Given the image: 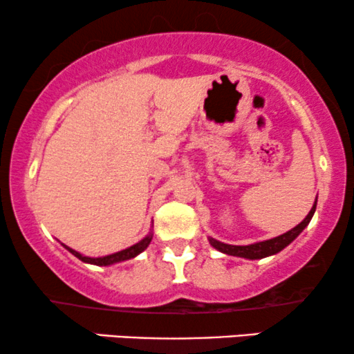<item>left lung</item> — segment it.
Returning <instances> with one entry per match:
<instances>
[{
    "instance_id": "1",
    "label": "left lung",
    "mask_w": 354,
    "mask_h": 354,
    "mask_svg": "<svg viewBox=\"0 0 354 354\" xmlns=\"http://www.w3.org/2000/svg\"><path fill=\"white\" fill-rule=\"evenodd\" d=\"M316 201H318V198L315 200V205H313L310 213L306 214V218H304L299 225H296L293 230L286 231V233L279 234V236H276V238L266 239V241H258V243H253V245H246V246L226 245V243L218 241V239H214L211 236H208V241H209V245L214 248V250L219 251V253L236 256V258H245V259L268 258V256H273L276 253H279V251L284 250V248L290 245V243H293L295 239L299 236V233H301V231L306 228L308 225H310L313 214H315V211H316Z\"/></svg>"
}]
</instances>
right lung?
<instances>
[{"mask_svg":"<svg viewBox=\"0 0 354 354\" xmlns=\"http://www.w3.org/2000/svg\"><path fill=\"white\" fill-rule=\"evenodd\" d=\"M151 239H153V231H149V234H146V236L141 239V241H138L136 245L126 248V250L116 251V253H113V254L98 256V258H95V256H84V254H81L80 251L73 250V248H70V246H66V245H63V246L66 248L71 254H75L76 258L81 259L83 263H88V265H96V266H109V265H116V263H121V261H128V259H131V258H136L138 254L143 253L146 248L149 246Z\"/></svg>","mask_w":354,"mask_h":354,"instance_id":"right-lung-1","label":"right lung"}]
</instances>
